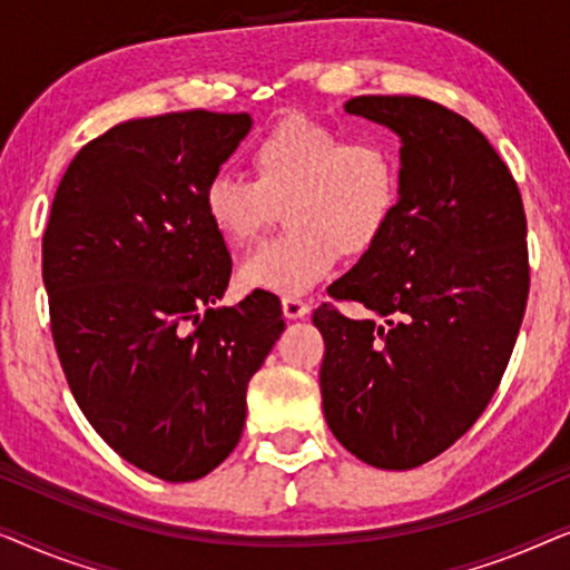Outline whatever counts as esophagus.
<instances>
[{
    "label": "esophagus",
    "mask_w": 570,
    "mask_h": 570,
    "mask_svg": "<svg viewBox=\"0 0 570 570\" xmlns=\"http://www.w3.org/2000/svg\"><path fill=\"white\" fill-rule=\"evenodd\" d=\"M308 303L301 298H283V314L285 318H303L308 314Z\"/></svg>",
    "instance_id": "1"
}]
</instances>
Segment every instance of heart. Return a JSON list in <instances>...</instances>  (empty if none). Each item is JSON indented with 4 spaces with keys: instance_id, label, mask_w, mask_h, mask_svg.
Here are the masks:
<instances>
[{
    "instance_id": "obj_1",
    "label": "heart",
    "mask_w": 570,
    "mask_h": 570,
    "mask_svg": "<svg viewBox=\"0 0 570 570\" xmlns=\"http://www.w3.org/2000/svg\"><path fill=\"white\" fill-rule=\"evenodd\" d=\"M254 181L220 170L202 207L230 248L264 236L285 207L287 236L240 264L252 291L301 295L330 275L340 254H368L392 225L402 197V163L381 139H350L345 129L293 114L256 137L248 150Z\"/></svg>"
}]
</instances>
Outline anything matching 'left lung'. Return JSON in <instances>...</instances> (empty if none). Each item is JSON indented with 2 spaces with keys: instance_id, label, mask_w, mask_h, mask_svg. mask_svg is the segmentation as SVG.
<instances>
[{
  "instance_id": "obj_1",
  "label": "left lung",
  "mask_w": 570,
  "mask_h": 570,
  "mask_svg": "<svg viewBox=\"0 0 570 570\" xmlns=\"http://www.w3.org/2000/svg\"><path fill=\"white\" fill-rule=\"evenodd\" d=\"M345 111L402 139V197L379 244L326 291L371 316L314 311L324 417L361 462L412 470L462 439L501 384L529 295L527 215L464 116L417 96H361Z\"/></svg>"
}]
</instances>
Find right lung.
Segmentation results:
<instances>
[{"label":"right lung","mask_w":570,"mask_h":570,"mask_svg":"<svg viewBox=\"0 0 570 570\" xmlns=\"http://www.w3.org/2000/svg\"><path fill=\"white\" fill-rule=\"evenodd\" d=\"M248 114L116 124L59 181L43 233L51 334L82 415L166 482L205 478L244 433L246 389L285 330L277 295L215 308L230 254L202 194Z\"/></svg>","instance_id":"obj_1"}]
</instances>
